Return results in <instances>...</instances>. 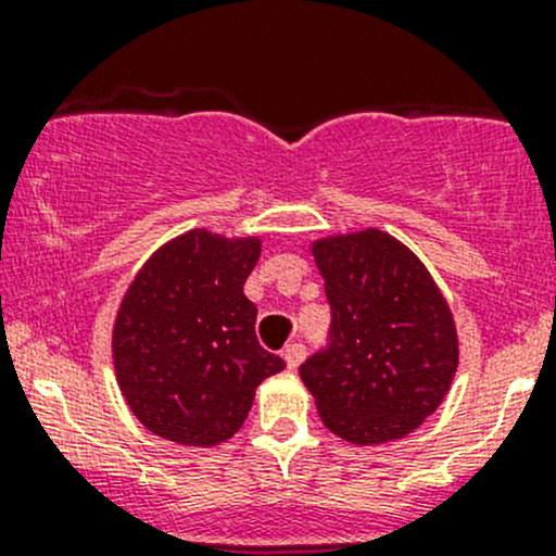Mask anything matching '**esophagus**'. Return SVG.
<instances>
[{"label":"esophagus","mask_w":556,"mask_h":556,"mask_svg":"<svg viewBox=\"0 0 556 556\" xmlns=\"http://www.w3.org/2000/svg\"><path fill=\"white\" fill-rule=\"evenodd\" d=\"M304 355H306V346L301 344V341H295V344H288V346H285V352H282V357H285V363H288L290 371H295V368L301 366Z\"/></svg>","instance_id":"1"}]
</instances>
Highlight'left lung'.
Listing matches in <instances>:
<instances>
[{"mask_svg":"<svg viewBox=\"0 0 556 556\" xmlns=\"http://www.w3.org/2000/svg\"><path fill=\"white\" fill-rule=\"evenodd\" d=\"M312 250L330 328L301 379L339 439L361 446L403 439L439 408L457 371L450 306L422 261L377 228Z\"/></svg>","mask_w":556,"mask_h":556,"instance_id":"8db88e82","label":"left lung"}]
</instances>
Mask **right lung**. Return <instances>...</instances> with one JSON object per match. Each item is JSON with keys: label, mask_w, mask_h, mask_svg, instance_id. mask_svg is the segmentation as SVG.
<instances>
[{"label": "right lung", "mask_w": 556, "mask_h": 556, "mask_svg": "<svg viewBox=\"0 0 556 556\" xmlns=\"http://www.w3.org/2000/svg\"><path fill=\"white\" fill-rule=\"evenodd\" d=\"M261 239L195 228L172 239L134 277L112 357L134 417L166 441L215 446L244 425L255 387L285 368L255 336L244 282Z\"/></svg>", "instance_id": "right-lung-1"}]
</instances>
